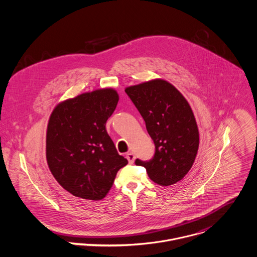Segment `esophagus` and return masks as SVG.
<instances>
[{"instance_id": "esophagus-1", "label": "esophagus", "mask_w": 257, "mask_h": 257, "mask_svg": "<svg viewBox=\"0 0 257 257\" xmlns=\"http://www.w3.org/2000/svg\"><path fill=\"white\" fill-rule=\"evenodd\" d=\"M126 158L128 159V162L130 164H132V163H134V160H135V154L133 152H129V153H127Z\"/></svg>"}]
</instances>
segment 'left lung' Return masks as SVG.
Here are the masks:
<instances>
[{"mask_svg": "<svg viewBox=\"0 0 257 257\" xmlns=\"http://www.w3.org/2000/svg\"><path fill=\"white\" fill-rule=\"evenodd\" d=\"M155 144L149 161L136 159L149 178L161 186L180 181L191 169L199 147V132L192 109L169 82L154 79L125 89Z\"/></svg>", "mask_w": 257, "mask_h": 257, "instance_id": "8db88e82", "label": "left lung"}]
</instances>
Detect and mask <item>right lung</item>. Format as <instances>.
<instances>
[{"instance_id": "1", "label": "right lung", "mask_w": 257, "mask_h": 257, "mask_svg": "<svg viewBox=\"0 0 257 257\" xmlns=\"http://www.w3.org/2000/svg\"><path fill=\"white\" fill-rule=\"evenodd\" d=\"M118 101L113 88L98 89L59 103L49 118V169L57 182L76 197L103 199L118 170L128 163L118 154L106 130Z\"/></svg>"}]
</instances>
